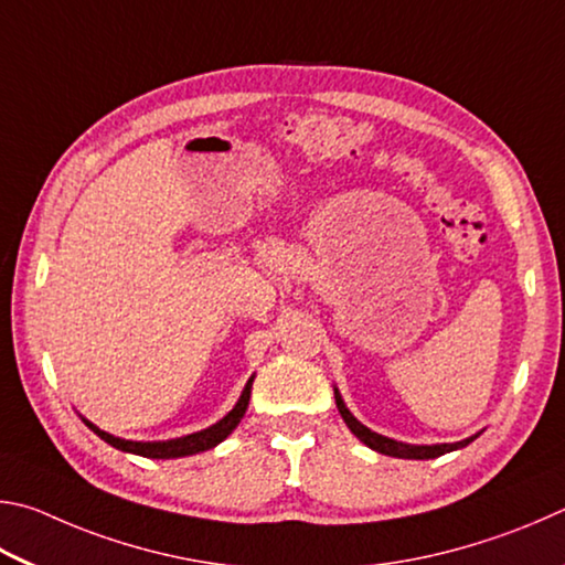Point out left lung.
Masks as SVG:
<instances>
[{"mask_svg": "<svg viewBox=\"0 0 565 565\" xmlns=\"http://www.w3.org/2000/svg\"><path fill=\"white\" fill-rule=\"evenodd\" d=\"M334 402H338V409L342 414V419L352 429L354 437L367 444L370 449L380 451V454H387V457H397V459H437V457H441V454L467 447V444H471L473 439L479 437V434H477V437H471V439H463V441H457V444H434V447H417V444H402V441H394V439L382 437V434L367 429V427H364V424H360L358 419H354L352 412L344 407V402H342L338 390H334Z\"/></svg>", "mask_w": 565, "mask_h": 565, "instance_id": "8db88e82", "label": "left lung"}]
</instances>
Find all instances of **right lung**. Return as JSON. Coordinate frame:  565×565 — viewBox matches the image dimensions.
<instances>
[{
	"label": "right lung",
	"instance_id": "1",
	"mask_svg": "<svg viewBox=\"0 0 565 565\" xmlns=\"http://www.w3.org/2000/svg\"><path fill=\"white\" fill-rule=\"evenodd\" d=\"M250 387H253V377L247 380L245 390H243L241 399H237L235 407L227 412L221 422L213 424V427H207L203 431H195V434H188V437H181V439H171V441H128V439L111 437V434H106V431H102L98 427H94L92 422L84 419V424L96 434V437H102L106 444H111L114 449H121V451H128V454H138V457H146V459L191 457V454L213 449L215 444H221L227 437V434H231L237 427V424H241L243 414L247 409V402H250Z\"/></svg>",
	"mask_w": 565,
	"mask_h": 565
}]
</instances>
